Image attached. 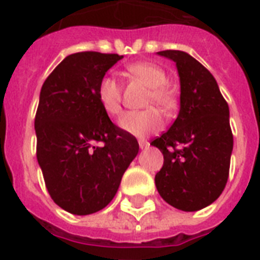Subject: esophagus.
Segmentation results:
<instances>
[{
    "label": "esophagus",
    "mask_w": 260,
    "mask_h": 260,
    "mask_svg": "<svg viewBox=\"0 0 260 260\" xmlns=\"http://www.w3.org/2000/svg\"><path fill=\"white\" fill-rule=\"evenodd\" d=\"M150 146V143L147 142V140H139V147H140V148H147V147Z\"/></svg>",
    "instance_id": "34e87169"
}]
</instances>
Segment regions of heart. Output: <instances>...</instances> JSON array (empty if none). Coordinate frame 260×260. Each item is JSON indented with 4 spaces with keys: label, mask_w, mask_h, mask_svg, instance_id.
I'll use <instances>...</instances> for the list:
<instances>
[{
    "label": "heart",
    "mask_w": 260,
    "mask_h": 260,
    "mask_svg": "<svg viewBox=\"0 0 260 260\" xmlns=\"http://www.w3.org/2000/svg\"><path fill=\"white\" fill-rule=\"evenodd\" d=\"M126 71L148 87L146 105H156L163 112H170L177 106L175 93L166 85L167 75L162 67L154 63L138 62L128 64ZM97 95L102 109L109 116H118L121 113L122 90L120 83L113 77L105 75L100 79ZM162 124V117L154 108L139 112H128L120 120V126L122 129L135 136H147L151 132L160 129Z\"/></svg>",
    "instance_id": "obj_1"
}]
</instances>
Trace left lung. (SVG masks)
I'll list each match as a JSON object with an SVG mask.
<instances>
[{
	"mask_svg": "<svg viewBox=\"0 0 260 260\" xmlns=\"http://www.w3.org/2000/svg\"><path fill=\"white\" fill-rule=\"evenodd\" d=\"M159 55L177 63L181 109L170 129L151 142L163 154L155 185L167 204L196 212L216 201L228 181L234 148L230 108L214 77L197 59L177 50Z\"/></svg>",
	"mask_w": 260,
	"mask_h": 260,
	"instance_id": "8db88e82",
	"label": "left lung"
}]
</instances>
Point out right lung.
I'll list each match as a JSON object with an SVG mask.
<instances>
[{"label":"right lung","mask_w":260,"mask_h":260,"mask_svg":"<svg viewBox=\"0 0 260 260\" xmlns=\"http://www.w3.org/2000/svg\"><path fill=\"white\" fill-rule=\"evenodd\" d=\"M122 55H69L43 83L35 116L36 156L51 198L73 214L95 213L117 193L139 152L134 135L112 122L97 87Z\"/></svg>","instance_id":"1"}]
</instances>
